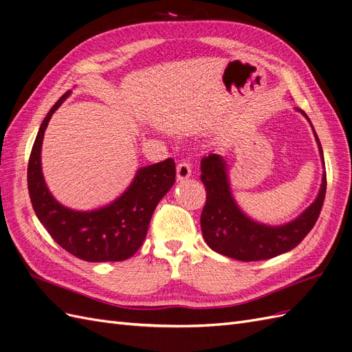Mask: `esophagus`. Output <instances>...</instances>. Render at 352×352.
I'll use <instances>...</instances> for the list:
<instances>
[{"label":"esophagus","mask_w":352,"mask_h":352,"mask_svg":"<svg viewBox=\"0 0 352 352\" xmlns=\"http://www.w3.org/2000/svg\"><path fill=\"white\" fill-rule=\"evenodd\" d=\"M176 173L179 180H185L190 176V173H192V164H190L189 160H182V162L177 164Z\"/></svg>","instance_id":"34e87169"}]
</instances>
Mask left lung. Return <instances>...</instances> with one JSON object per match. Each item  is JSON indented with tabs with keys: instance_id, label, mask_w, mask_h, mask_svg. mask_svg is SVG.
<instances>
[{
	"instance_id": "obj_1",
	"label": "left lung",
	"mask_w": 352,
	"mask_h": 352,
	"mask_svg": "<svg viewBox=\"0 0 352 352\" xmlns=\"http://www.w3.org/2000/svg\"><path fill=\"white\" fill-rule=\"evenodd\" d=\"M298 111L310 122L302 110ZM313 132L323 160L322 144L314 127ZM201 180L207 190V201L201 212L202 236L212 251L241 261L269 260L294 250L316 225L326 195L324 172L320 190L310 207L286 225L267 226L250 219L238 207L230 192L228 166L223 157L219 154L202 157Z\"/></svg>"
}]
</instances>
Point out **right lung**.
Listing matches in <instances>:
<instances>
[{"mask_svg": "<svg viewBox=\"0 0 352 352\" xmlns=\"http://www.w3.org/2000/svg\"><path fill=\"white\" fill-rule=\"evenodd\" d=\"M72 91L52 105L42 122L28 164V189L32 207L51 238L83 261H123L131 258L145 241L153 212L175 184L173 158L141 167L124 192L111 204L76 211L61 206L51 195L42 175L41 148L51 116Z\"/></svg>", "mask_w": 352, "mask_h": 352, "instance_id": "add662e5", "label": "right lung"}]
</instances>
